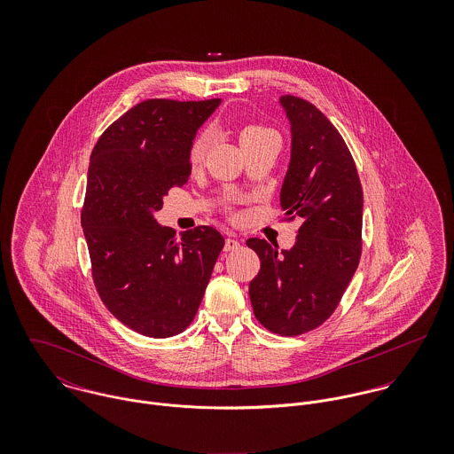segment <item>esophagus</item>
<instances>
[{
	"mask_svg": "<svg viewBox=\"0 0 454 454\" xmlns=\"http://www.w3.org/2000/svg\"><path fill=\"white\" fill-rule=\"evenodd\" d=\"M241 247V243H239V239H236V238H227L225 239V247H223V250L225 252H234V250H238Z\"/></svg>",
	"mask_w": 454,
	"mask_h": 454,
	"instance_id": "1",
	"label": "esophagus"
}]
</instances>
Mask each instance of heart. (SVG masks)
<instances>
[{
  "label": "heart",
  "mask_w": 454,
  "mask_h": 454,
  "mask_svg": "<svg viewBox=\"0 0 454 454\" xmlns=\"http://www.w3.org/2000/svg\"><path fill=\"white\" fill-rule=\"evenodd\" d=\"M263 132H270V129H267L265 126H260V124L247 126V128L243 129V132H241V143H243L245 139H248V137L259 136V134H263ZM207 145H209V136H207L206 132H202V134H199V136L195 137L194 143H192V146H191V160H192L194 164L204 157V153H206V150H207Z\"/></svg>",
  "instance_id": "1"
}]
</instances>
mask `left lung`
<instances>
[{"label": "left lung", "instance_id": "left-lung-1", "mask_svg": "<svg viewBox=\"0 0 454 454\" xmlns=\"http://www.w3.org/2000/svg\"><path fill=\"white\" fill-rule=\"evenodd\" d=\"M279 105L292 130L279 200L302 225L290 250L259 238L247 245L260 259L250 281L254 313L267 330L292 337L324 324L348 288L362 255L364 194L355 160L324 114L290 94Z\"/></svg>", "mask_w": 454, "mask_h": 454}]
</instances>
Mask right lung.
Listing matches in <instances>:
<instances>
[{"label":"right lung","mask_w":454,"mask_h":454,"mask_svg":"<svg viewBox=\"0 0 454 454\" xmlns=\"http://www.w3.org/2000/svg\"><path fill=\"white\" fill-rule=\"evenodd\" d=\"M222 99H146L98 139L82 227L98 294L137 333L164 339L194 320L223 236L200 225L176 238L153 213L191 176L197 129Z\"/></svg>","instance_id":"1"}]
</instances>
